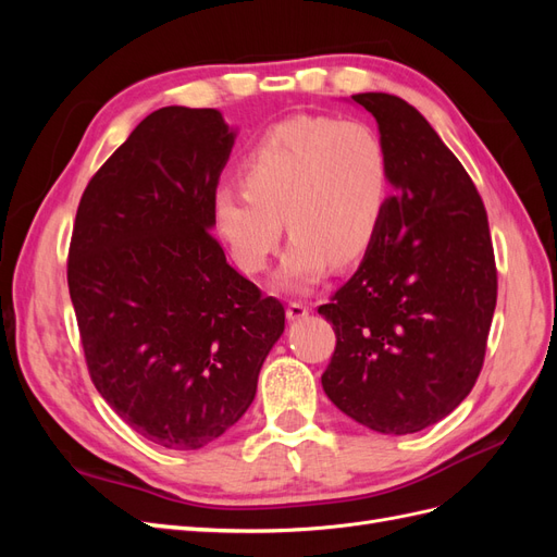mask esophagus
Segmentation results:
<instances>
[{
	"instance_id": "esophagus-1",
	"label": "esophagus",
	"mask_w": 557,
	"mask_h": 557,
	"mask_svg": "<svg viewBox=\"0 0 557 557\" xmlns=\"http://www.w3.org/2000/svg\"><path fill=\"white\" fill-rule=\"evenodd\" d=\"M309 307L305 305V301H290L288 309H285V315H288V320H301L309 315Z\"/></svg>"
}]
</instances>
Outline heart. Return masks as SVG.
Here are the masks:
<instances>
[{"instance_id": "b5f03b06", "label": "heart", "mask_w": 557, "mask_h": 557, "mask_svg": "<svg viewBox=\"0 0 557 557\" xmlns=\"http://www.w3.org/2000/svg\"><path fill=\"white\" fill-rule=\"evenodd\" d=\"M244 185H221L211 211L232 260L260 274L285 227L293 234L276 283L305 290L372 246L391 188L379 134L360 121L295 115L269 127L242 164Z\"/></svg>"}]
</instances>
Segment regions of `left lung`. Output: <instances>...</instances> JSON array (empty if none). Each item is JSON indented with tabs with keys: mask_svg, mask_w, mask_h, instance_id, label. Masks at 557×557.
Wrapping results in <instances>:
<instances>
[{
	"mask_svg": "<svg viewBox=\"0 0 557 557\" xmlns=\"http://www.w3.org/2000/svg\"><path fill=\"white\" fill-rule=\"evenodd\" d=\"M376 117L395 195L358 272L318 307L336 334L323 391L381 434L440 423L471 393L497 305L487 215L460 160L404 99L350 97Z\"/></svg>",
	"mask_w": 557,
	"mask_h": 557,
	"instance_id": "8db88e82",
	"label": "left lung"
}]
</instances>
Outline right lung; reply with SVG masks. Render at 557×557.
<instances>
[{
	"mask_svg": "<svg viewBox=\"0 0 557 557\" xmlns=\"http://www.w3.org/2000/svg\"><path fill=\"white\" fill-rule=\"evenodd\" d=\"M237 132L221 111L164 107L81 197L66 262L95 387L144 440L197 450L250 407L283 305L230 267L211 201Z\"/></svg>",
	"mask_w": 557,
	"mask_h": 557,
	"instance_id": "add662e5",
	"label": "right lung"
}]
</instances>
